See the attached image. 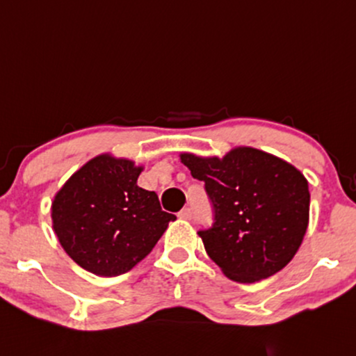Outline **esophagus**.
Returning <instances> with one entry per match:
<instances>
[{"mask_svg":"<svg viewBox=\"0 0 356 356\" xmlns=\"http://www.w3.org/2000/svg\"><path fill=\"white\" fill-rule=\"evenodd\" d=\"M179 217H180V219H185V220L192 219V209H190V208H184L182 211L179 212Z\"/></svg>","mask_w":356,"mask_h":356,"instance_id":"obj_1","label":"esophagus"}]
</instances>
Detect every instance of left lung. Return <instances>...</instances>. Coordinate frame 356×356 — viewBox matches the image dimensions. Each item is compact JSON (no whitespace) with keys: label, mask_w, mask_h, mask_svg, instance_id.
Segmentation results:
<instances>
[{"label":"left lung","mask_w":356,"mask_h":356,"mask_svg":"<svg viewBox=\"0 0 356 356\" xmlns=\"http://www.w3.org/2000/svg\"><path fill=\"white\" fill-rule=\"evenodd\" d=\"M180 161L204 182L214 224L198 235L225 277L256 283L291 262L309 227V182L299 169L252 147L222 158L180 153Z\"/></svg>","instance_id":"8db88e82"}]
</instances>
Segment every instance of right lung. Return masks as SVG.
<instances>
[{
  "mask_svg": "<svg viewBox=\"0 0 356 356\" xmlns=\"http://www.w3.org/2000/svg\"><path fill=\"white\" fill-rule=\"evenodd\" d=\"M144 166L110 153L83 164L56 193L52 229L79 267L118 277L139 264L176 216L137 185Z\"/></svg>",
  "mask_w": 356,
  "mask_h": 356,
  "instance_id": "1",
  "label": "right lung"
}]
</instances>
